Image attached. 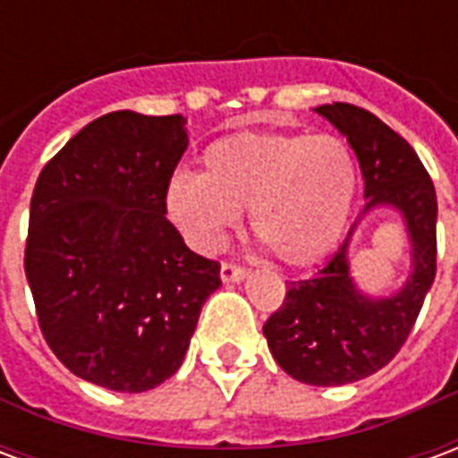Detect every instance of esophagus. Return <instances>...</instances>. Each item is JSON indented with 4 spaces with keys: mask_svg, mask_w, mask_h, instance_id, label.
Segmentation results:
<instances>
[{
    "mask_svg": "<svg viewBox=\"0 0 458 458\" xmlns=\"http://www.w3.org/2000/svg\"><path fill=\"white\" fill-rule=\"evenodd\" d=\"M248 277V269L240 267V265H233V262H223L220 265V279L223 282H242Z\"/></svg>",
    "mask_w": 458,
    "mask_h": 458,
    "instance_id": "1",
    "label": "esophagus"
}]
</instances>
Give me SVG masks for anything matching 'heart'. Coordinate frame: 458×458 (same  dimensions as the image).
Wrapping results in <instances>:
<instances>
[{"label":"heart","mask_w":458,"mask_h":458,"mask_svg":"<svg viewBox=\"0 0 458 458\" xmlns=\"http://www.w3.org/2000/svg\"><path fill=\"white\" fill-rule=\"evenodd\" d=\"M199 174H176L166 213L200 250H216L240 210L250 230L287 265L327 255L351 216L358 164L338 134L238 131L203 151Z\"/></svg>","instance_id":"heart-1"}]
</instances>
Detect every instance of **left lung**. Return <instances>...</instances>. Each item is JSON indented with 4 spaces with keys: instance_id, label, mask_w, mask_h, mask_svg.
<instances>
[{
    "instance_id": "left-lung-1",
    "label": "left lung",
    "mask_w": 458,
    "mask_h": 458,
    "mask_svg": "<svg viewBox=\"0 0 458 458\" xmlns=\"http://www.w3.org/2000/svg\"><path fill=\"white\" fill-rule=\"evenodd\" d=\"M353 147L365 181V208L400 210L412 242V275L390 297L355 287L348 238L314 277L289 282L282 307L262 334L279 368L307 385H345L377 373L393 360L420 317L437 275V193L407 141L373 113L348 103L317 107Z\"/></svg>"
}]
</instances>
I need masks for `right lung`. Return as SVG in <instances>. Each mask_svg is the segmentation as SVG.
<instances>
[{"label":"right lung","mask_w":458,"mask_h":458,"mask_svg":"<svg viewBox=\"0 0 458 458\" xmlns=\"http://www.w3.org/2000/svg\"><path fill=\"white\" fill-rule=\"evenodd\" d=\"M181 114L117 110L38 174L24 269L46 344L88 383L144 393L179 370L220 265L166 220Z\"/></svg>","instance_id":"obj_1"}]
</instances>
